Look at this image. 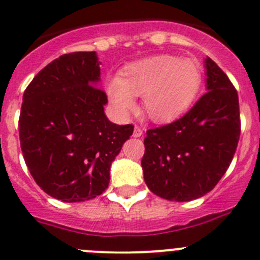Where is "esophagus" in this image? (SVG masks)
Segmentation results:
<instances>
[{
    "label": "esophagus",
    "mask_w": 260,
    "mask_h": 260,
    "mask_svg": "<svg viewBox=\"0 0 260 260\" xmlns=\"http://www.w3.org/2000/svg\"><path fill=\"white\" fill-rule=\"evenodd\" d=\"M143 135V129L141 127H138V125H136L135 127V131H133V137H141V136Z\"/></svg>",
    "instance_id": "1"
}]
</instances>
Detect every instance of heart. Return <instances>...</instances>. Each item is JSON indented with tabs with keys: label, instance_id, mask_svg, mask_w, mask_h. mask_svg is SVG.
I'll return each instance as SVG.
<instances>
[{
	"label": "heart",
	"instance_id": "1",
	"mask_svg": "<svg viewBox=\"0 0 260 260\" xmlns=\"http://www.w3.org/2000/svg\"><path fill=\"white\" fill-rule=\"evenodd\" d=\"M203 73L198 62L175 55H156L125 65L119 78L107 83L115 111L125 115L143 94V111L154 122H170L185 113L200 90Z\"/></svg>",
	"mask_w": 260,
	"mask_h": 260
}]
</instances>
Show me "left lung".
<instances>
[{
	"label": "left lung",
	"mask_w": 260,
	"mask_h": 260,
	"mask_svg": "<svg viewBox=\"0 0 260 260\" xmlns=\"http://www.w3.org/2000/svg\"><path fill=\"white\" fill-rule=\"evenodd\" d=\"M208 91L182 117L147 131L145 181L154 195L191 201L216 186L233 161L240 137L238 91L210 57Z\"/></svg>",
	"instance_id": "8db88e82"
}]
</instances>
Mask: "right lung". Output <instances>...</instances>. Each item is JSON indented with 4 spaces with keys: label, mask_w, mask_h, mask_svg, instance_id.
Segmentation results:
<instances>
[{
    "label": "right lung",
    "mask_w": 260,
    "mask_h": 260,
    "mask_svg": "<svg viewBox=\"0 0 260 260\" xmlns=\"http://www.w3.org/2000/svg\"><path fill=\"white\" fill-rule=\"evenodd\" d=\"M101 68L95 51L64 54L46 65L22 96L18 133L35 182L65 203L90 200L109 185L111 164L133 125L104 114L106 91L94 85Z\"/></svg>",
    "instance_id": "1"
}]
</instances>
